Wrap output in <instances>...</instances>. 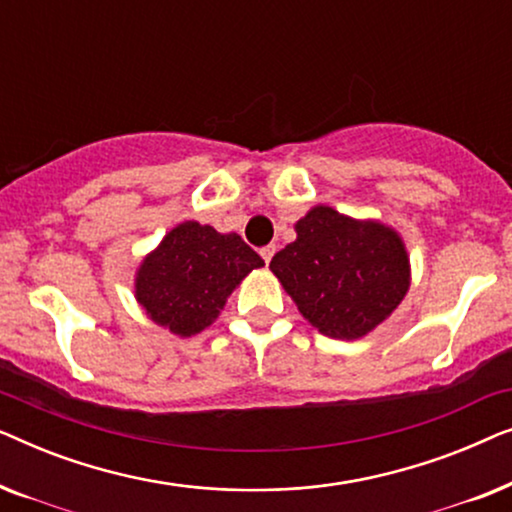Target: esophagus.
Returning a JSON list of instances; mask_svg holds the SVG:
<instances>
[{
  "label": "esophagus",
  "mask_w": 512,
  "mask_h": 512,
  "mask_svg": "<svg viewBox=\"0 0 512 512\" xmlns=\"http://www.w3.org/2000/svg\"><path fill=\"white\" fill-rule=\"evenodd\" d=\"M275 251H277L275 244H268V247H263V249H261L263 261H265V263H270V261H272V256H275Z\"/></svg>",
  "instance_id": "34e87169"
}]
</instances>
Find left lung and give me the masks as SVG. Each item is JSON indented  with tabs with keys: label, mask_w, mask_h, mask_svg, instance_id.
<instances>
[{
	"label": "left lung",
	"mask_w": 512,
	"mask_h": 512,
	"mask_svg": "<svg viewBox=\"0 0 512 512\" xmlns=\"http://www.w3.org/2000/svg\"><path fill=\"white\" fill-rule=\"evenodd\" d=\"M270 270L298 312L319 333L359 340L391 317L410 289L403 237L373 219H352L317 205L296 223V242L270 261Z\"/></svg>",
	"instance_id": "8db88e82"
}]
</instances>
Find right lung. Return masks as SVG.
<instances>
[{
  "label": "right lung",
  "instance_id": "right-lung-1",
  "mask_svg": "<svg viewBox=\"0 0 512 512\" xmlns=\"http://www.w3.org/2000/svg\"><path fill=\"white\" fill-rule=\"evenodd\" d=\"M263 265L237 233L184 221L139 263L135 298L153 324L191 338L214 324L235 286Z\"/></svg>",
  "mask_w": 512,
  "mask_h": 512
}]
</instances>
